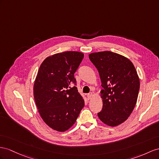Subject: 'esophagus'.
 <instances>
[{
	"label": "esophagus",
	"instance_id": "obj_1",
	"mask_svg": "<svg viewBox=\"0 0 159 159\" xmlns=\"http://www.w3.org/2000/svg\"><path fill=\"white\" fill-rule=\"evenodd\" d=\"M93 96V94L92 93H89V94H88V95H87V97H88V98H89V99H91Z\"/></svg>",
	"mask_w": 159,
	"mask_h": 159
}]
</instances>
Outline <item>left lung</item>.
Listing matches in <instances>:
<instances>
[{
	"instance_id": "left-lung-1",
	"label": "left lung",
	"mask_w": 159,
	"mask_h": 159,
	"mask_svg": "<svg viewBox=\"0 0 159 159\" xmlns=\"http://www.w3.org/2000/svg\"><path fill=\"white\" fill-rule=\"evenodd\" d=\"M89 58L98 70L101 81L103 108L100 120L115 127L131 115L137 102L140 79L133 63L126 57L110 51L91 53Z\"/></svg>"
}]
</instances>
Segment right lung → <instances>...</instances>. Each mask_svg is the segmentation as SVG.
Here are the masks:
<instances>
[{
  "label": "right lung",
  "instance_id": "right-lung-1",
  "mask_svg": "<svg viewBox=\"0 0 159 159\" xmlns=\"http://www.w3.org/2000/svg\"><path fill=\"white\" fill-rule=\"evenodd\" d=\"M84 58L79 52L57 53L47 57L38 70L34 97L39 115L49 127L65 132L74 125L84 105L74 74Z\"/></svg>",
  "mask_w": 159,
  "mask_h": 159
}]
</instances>
